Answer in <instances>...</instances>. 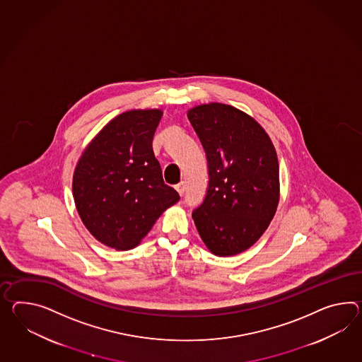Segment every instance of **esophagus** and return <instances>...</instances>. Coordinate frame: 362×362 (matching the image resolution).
Masks as SVG:
<instances>
[{"mask_svg": "<svg viewBox=\"0 0 362 362\" xmlns=\"http://www.w3.org/2000/svg\"><path fill=\"white\" fill-rule=\"evenodd\" d=\"M175 189H177V194H180V196H183L185 191V182H180L179 185H175Z\"/></svg>", "mask_w": 362, "mask_h": 362, "instance_id": "34e87169", "label": "esophagus"}]
</instances>
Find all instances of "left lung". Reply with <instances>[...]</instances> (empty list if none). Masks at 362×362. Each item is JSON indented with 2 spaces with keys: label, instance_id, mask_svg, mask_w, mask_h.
I'll return each mask as SVG.
<instances>
[{
  "label": "left lung",
  "instance_id": "8db88e82",
  "mask_svg": "<svg viewBox=\"0 0 362 362\" xmlns=\"http://www.w3.org/2000/svg\"><path fill=\"white\" fill-rule=\"evenodd\" d=\"M187 116L209 168L206 196L192 213L196 229L214 255H238L263 235L277 211L276 149L254 117L230 105L194 106Z\"/></svg>",
  "mask_w": 362,
  "mask_h": 362
}]
</instances>
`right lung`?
Masks as SVG:
<instances>
[{
	"label": "right lung",
	"instance_id": "add662e5",
	"mask_svg": "<svg viewBox=\"0 0 362 362\" xmlns=\"http://www.w3.org/2000/svg\"><path fill=\"white\" fill-rule=\"evenodd\" d=\"M162 115L153 108L116 116L88 142L74 168L71 187L81 220L111 248L137 246L180 199L165 185L151 148Z\"/></svg>",
	"mask_w": 362,
	"mask_h": 362
}]
</instances>
